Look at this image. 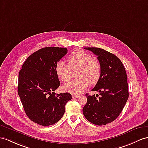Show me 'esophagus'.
<instances>
[{"instance_id":"obj_1","label":"esophagus","mask_w":148,"mask_h":148,"mask_svg":"<svg viewBox=\"0 0 148 148\" xmlns=\"http://www.w3.org/2000/svg\"><path fill=\"white\" fill-rule=\"evenodd\" d=\"M80 97V95H75V94H74V95H72V98H78V97Z\"/></svg>"}]
</instances>
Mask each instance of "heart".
I'll list each match as a JSON object with an SVG mask.
<instances>
[{
	"instance_id": "obj_1",
	"label": "heart",
	"mask_w": 148,
	"mask_h": 148,
	"mask_svg": "<svg viewBox=\"0 0 148 148\" xmlns=\"http://www.w3.org/2000/svg\"><path fill=\"white\" fill-rule=\"evenodd\" d=\"M68 64L59 62L55 67L56 73L63 82L69 81L71 70H76V77L63 86L64 91L74 94H80L85 90L88 84L93 85L99 81L102 67L99 61L93 58L89 53L83 50L73 51L67 57Z\"/></svg>"
}]
</instances>
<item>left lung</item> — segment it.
Wrapping results in <instances>:
<instances>
[{
  "label": "left lung",
  "mask_w": 148,
  "mask_h": 148,
  "mask_svg": "<svg viewBox=\"0 0 148 148\" xmlns=\"http://www.w3.org/2000/svg\"><path fill=\"white\" fill-rule=\"evenodd\" d=\"M97 56L101 75L92 91L99 95H85L87 102L83 108L84 116L91 123L106 125L116 120L129 97L127 77L121 61L114 54L99 48H84Z\"/></svg>",
  "instance_id": "1"
}]
</instances>
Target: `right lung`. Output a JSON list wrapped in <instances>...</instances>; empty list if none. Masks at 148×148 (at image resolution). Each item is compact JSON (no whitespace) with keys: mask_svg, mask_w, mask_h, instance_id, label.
Listing matches in <instances>:
<instances>
[{"mask_svg":"<svg viewBox=\"0 0 148 148\" xmlns=\"http://www.w3.org/2000/svg\"><path fill=\"white\" fill-rule=\"evenodd\" d=\"M65 48L46 47L32 53L19 73L18 95L27 116L43 126L58 122L71 99L69 93H55L60 85L55 67L67 53Z\"/></svg>","mask_w":148,"mask_h":148,"instance_id":"1","label":"right lung"}]
</instances>
